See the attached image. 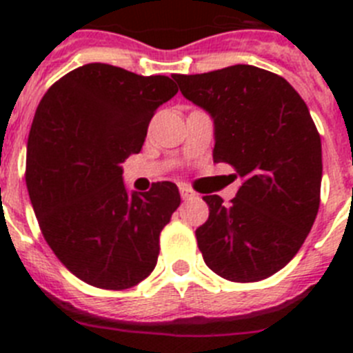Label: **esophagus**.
<instances>
[{"mask_svg": "<svg viewBox=\"0 0 353 353\" xmlns=\"http://www.w3.org/2000/svg\"><path fill=\"white\" fill-rule=\"evenodd\" d=\"M180 196H182V199H191V198H196V192L192 191L191 187L187 185H180Z\"/></svg>", "mask_w": 353, "mask_h": 353, "instance_id": "esophagus-1", "label": "esophagus"}]
</instances>
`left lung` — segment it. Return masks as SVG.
Segmentation results:
<instances>
[{"mask_svg": "<svg viewBox=\"0 0 353 353\" xmlns=\"http://www.w3.org/2000/svg\"><path fill=\"white\" fill-rule=\"evenodd\" d=\"M174 81L214 118V162L244 180L230 205L203 196L210 212L196 240L205 263L228 281L267 279L297 254L320 207L322 141L310 109L285 77L252 65Z\"/></svg>", "mask_w": 353, "mask_h": 353, "instance_id": "left-lung-1", "label": "left lung"}]
</instances>
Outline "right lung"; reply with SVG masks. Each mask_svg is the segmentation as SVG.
<instances>
[{
    "instance_id": "1",
    "label": "right lung",
    "mask_w": 353,
    "mask_h": 353,
    "mask_svg": "<svg viewBox=\"0 0 353 353\" xmlns=\"http://www.w3.org/2000/svg\"><path fill=\"white\" fill-rule=\"evenodd\" d=\"M176 92L168 76L88 63L42 97L28 138V192L43 239L81 281L127 290L155 269L179 187L130 194L120 164L141 152L150 120Z\"/></svg>"
}]
</instances>
